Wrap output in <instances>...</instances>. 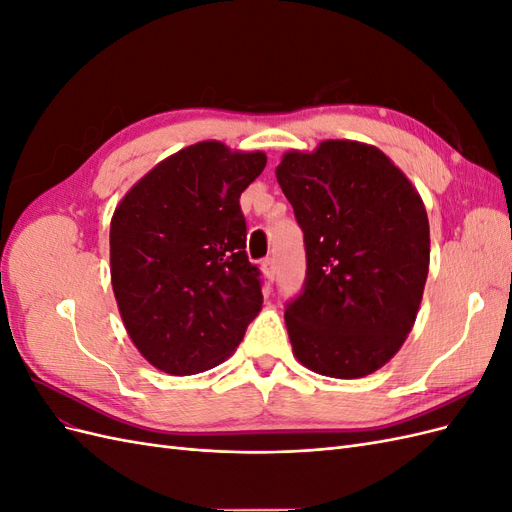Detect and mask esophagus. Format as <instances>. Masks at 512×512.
<instances>
[{"mask_svg":"<svg viewBox=\"0 0 512 512\" xmlns=\"http://www.w3.org/2000/svg\"><path fill=\"white\" fill-rule=\"evenodd\" d=\"M262 271H265L267 280H269V282H273V280H275V275H277V260H275L273 256H269L265 262H262Z\"/></svg>","mask_w":512,"mask_h":512,"instance_id":"1","label":"esophagus"}]
</instances>
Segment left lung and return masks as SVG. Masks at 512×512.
I'll use <instances>...</instances> for the list:
<instances>
[{"label":"left lung","instance_id":"8db88e82","mask_svg":"<svg viewBox=\"0 0 512 512\" xmlns=\"http://www.w3.org/2000/svg\"><path fill=\"white\" fill-rule=\"evenodd\" d=\"M303 230L305 282L286 303L297 359L363 378L406 342L429 271V222L406 175L376 147L324 141L275 168Z\"/></svg>","mask_w":512,"mask_h":512}]
</instances>
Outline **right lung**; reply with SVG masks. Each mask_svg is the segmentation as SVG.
I'll use <instances>...</instances> for the list:
<instances>
[{
  "mask_svg": "<svg viewBox=\"0 0 512 512\" xmlns=\"http://www.w3.org/2000/svg\"><path fill=\"white\" fill-rule=\"evenodd\" d=\"M265 153L198 143L160 162L111 220V280L123 324L145 359L190 376L222 363L262 305L247 260L241 192Z\"/></svg>",
  "mask_w": 512,
  "mask_h": 512,
  "instance_id": "right-lung-1",
  "label": "right lung"
}]
</instances>
